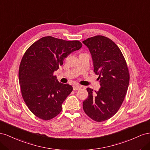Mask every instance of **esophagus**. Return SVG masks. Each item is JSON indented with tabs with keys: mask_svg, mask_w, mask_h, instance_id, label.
<instances>
[{
	"mask_svg": "<svg viewBox=\"0 0 150 150\" xmlns=\"http://www.w3.org/2000/svg\"><path fill=\"white\" fill-rule=\"evenodd\" d=\"M80 86H79V85H74V86H73V88H74V91H79V90L80 89Z\"/></svg>",
	"mask_w": 150,
	"mask_h": 150,
	"instance_id": "34e87169",
	"label": "esophagus"
}]
</instances>
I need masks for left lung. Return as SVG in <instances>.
Masks as SVG:
<instances>
[{
    "mask_svg": "<svg viewBox=\"0 0 150 150\" xmlns=\"http://www.w3.org/2000/svg\"><path fill=\"white\" fill-rule=\"evenodd\" d=\"M92 55L93 71L99 75L100 88H87L83 109L89 117L102 122L112 117L122 105L129 83L126 60L119 47L109 38L98 35L83 41Z\"/></svg>",
    "mask_w": 150,
    "mask_h": 150,
    "instance_id": "left-lung-1",
    "label": "left lung"
}]
</instances>
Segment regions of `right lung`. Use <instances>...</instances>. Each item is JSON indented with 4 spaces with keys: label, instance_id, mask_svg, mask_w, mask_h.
Returning <instances> with one entry per match:
<instances>
[{
    "label": "right lung",
    "instance_id": "obj_1",
    "mask_svg": "<svg viewBox=\"0 0 150 150\" xmlns=\"http://www.w3.org/2000/svg\"><path fill=\"white\" fill-rule=\"evenodd\" d=\"M82 46L79 41L46 36L25 52L19 66V81L25 103L36 117L47 121L60 113L63 102L73 87L59 83L53 73L68 54Z\"/></svg>",
    "mask_w": 150,
    "mask_h": 150
}]
</instances>
